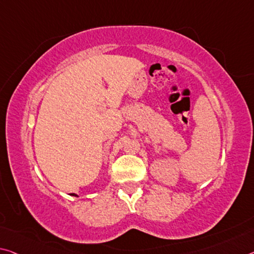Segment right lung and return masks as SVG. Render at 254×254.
<instances>
[{
	"label": "right lung",
	"instance_id": "obj_1",
	"mask_svg": "<svg viewBox=\"0 0 254 254\" xmlns=\"http://www.w3.org/2000/svg\"><path fill=\"white\" fill-rule=\"evenodd\" d=\"M72 194H73V195H75V194H74V193H72ZM75 196H76V195H75Z\"/></svg>",
	"mask_w": 254,
	"mask_h": 254
}]
</instances>
